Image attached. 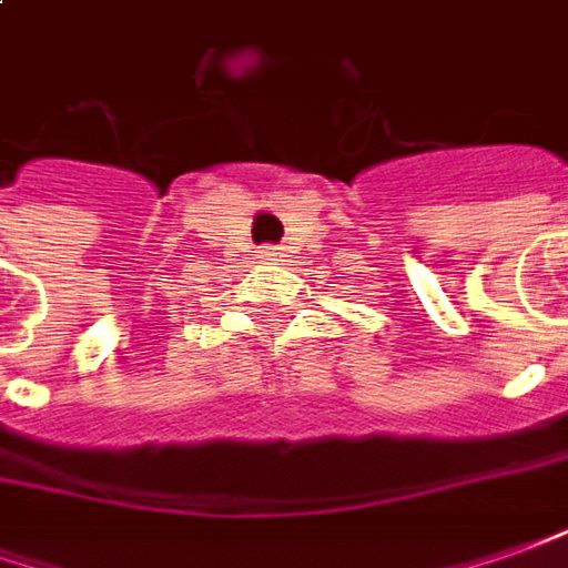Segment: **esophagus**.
Listing matches in <instances>:
<instances>
[{
    "label": "esophagus",
    "mask_w": 568,
    "mask_h": 568,
    "mask_svg": "<svg viewBox=\"0 0 568 568\" xmlns=\"http://www.w3.org/2000/svg\"><path fill=\"white\" fill-rule=\"evenodd\" d=\"M260 253L262 256H281V250H277V246H262Z\"/></svg>",
    "instance_id": "obj_1"
}]
</instances>
